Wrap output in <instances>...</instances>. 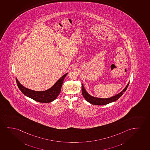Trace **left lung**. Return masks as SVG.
<instances>
[{
  "label": "left lung",
  "instance_id": "1",
  "mask_svg": "<svg viewBox=\"0 0 150 150\" xmlns=\"http://www.w3.org/2000/svg\"><path fill=\"white\" fill-rule=\"evenodd\" d=\"M129 84V83L127 85L123 91L117 94V95L114 96L112 97L109 98L103 99V98H99L92 97L86 92L85 88H84L83 84H82V93L84 99L89 103H91V104L95 105H106L112 102L115 101L119 99V98L121 97V96L123 95L124 93L126 91L127 88L128 87Z\"/></svg>",
  "mask_w": 150,
  "mask_h": 150
}]
</instances>
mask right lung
I'll list each match as a JSON object with an SVG mask.
<instances>
[{"mask_svg":"<svg viewBox=\"0 0 150 150\" xmlns=\"http://www.w3.org/2000/svg\"><path fill=\"white\" fill-rule=\"evenodd\" d=\"M68 73L64 74L54 84L52 87L45 91H35L24 87L16 78L18 87L22 93L35 101L41 103H49L57 99L60 93L62 83Z\"/></svg>","mask_w":150,"mask_h":150,"instance_id":"add662e5","label":"right lung"}]
</instances>
